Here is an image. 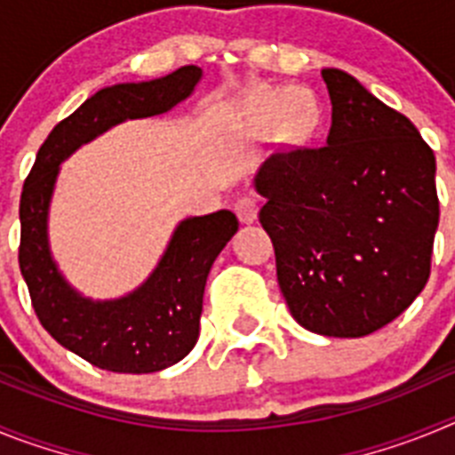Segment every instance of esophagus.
Here are the masks:
<instances>
[{"label": "esophagus", "mask_w": 455, "mask_h": 455, "mask_svg": "<svg viewBox=\"0 0 455 455\" xmlns=\"http://www.w3.org/2000/svg\"><path fill=\"white\" fill-rule=\"evenodd\" d=\"M236 216H239L241 223H252L257 220V214H259V200L252 193H243L235 204Z\"/></svg>", "instance_id": "1"}]
</instances>
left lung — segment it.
<instances>
[{
  "label": "left lung",
  "instance_id": "1",
  "mask_svg": "<svg viewBox=\"0 0 455 455\" xmlns=\"http://www.w3.org/2000/svg\"><path fill=\"white\" fill-rule=\"evenodd\" d=\"M321 77L331 134L321 148L262 164L259 223L293 319L316 335L364 337L428 283L440 220L435 155L415 124L348 72L325 68Z\"/></svg>",
  "mask_w": 455,
  "mask_h": 455
}]
</instances>
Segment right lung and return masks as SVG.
Returning <instances> with one entry per match:
<instances>
[{"label": "right lung", "instance_id": "obj_1", "mask_svg": "<svg viewBox=\"0 0 455 455\" xmlns=\"http://www.w3.org/2000/svg\"><path fill=\"white\" fill-rule=\"evenodd\" d=\"M203 77L184 66L166 77L98 91L40 146L20 198V271L40 323L63 348L116 373H155L188 355L200 335L209 268L239 230L230 209L175 228L155 271L120 299L92 300L68 283L50 251V203L61 162L124 120L150 118L187 100Z\"/></svg>", "mask_w": 455, "mask_h": 455}]
</instances>
